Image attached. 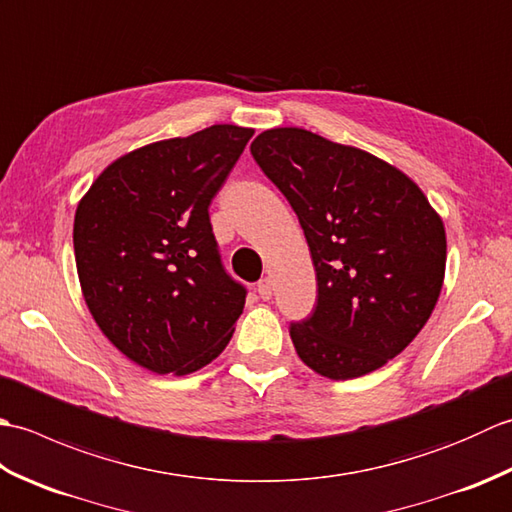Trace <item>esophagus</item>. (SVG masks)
<instances>
[{"label":"esophagus","instance_id":"1","mask_svg":"<svg viewBox=\"0 0 512 512\" xmlns=\"http://www.w3.org/2000/svg\"><path fill=\"white\" fill-rule=\"evenodd\" d=\"M257 295L262 297L264 301H268L270 297H273V281H270L268 277H264L262 281L257 284Z\"/></svg>","mask_w":512,"mask_h":512}]
</instances>
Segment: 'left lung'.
<instances>
[{
  "instance_id": "8db88e82",
  "label": "left lung",
  "mask_w": 512,
  "mask_h": 512,
  "mask_svg": "<svg viewBox=\"0 0 512 512\" xmlns=\"http://www.w3.org/2000/svg\"><path fill=\"white\" fill-rule=\"evenodd\" d=\"M250 154L297 213L317 273V306L290 323L299 358L332 380L383 367L438 303L440 215L400 169L308 129H268Z\"/></svg>"
}]
</instances>
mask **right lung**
Listing matches in <instances>:
<instances>
[{
	"instance_id": "1",
	"label": "right lung",
	"mask_w": 512,
	"mask_h": 512,
	"mask_svg": "<svg viewBox=\"0 0 512 512\" xmlns=\"http://www.w3.org/2000/svg\"><path fill=\"white\" fill-rule=\"evenodd\" d=\"M255 132L211 125L114 160L76 206L85 303L129 361L191 374L220 356L246 288L226 273L209 206Z\"/></svg>"
}]
</instances>
